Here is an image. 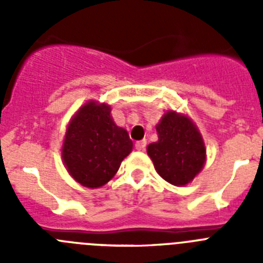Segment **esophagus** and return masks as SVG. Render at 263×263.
<instances>
[{"instance_id":"34e87169","label":"esophagus","mask_w":263,"mask_h":263,"mask_svg":"<svg viewBox=\"0 0 263 263\" xmlns=\"http://www.w3.org/2000/svg\"><path fill=\"white\" fill-rule=\"evenodd\" d=\"M146 145H147V141H146V139H142V141H138V142L136 143V148L138 152H142V150H145Z\"/></svg>"}]
</instances>
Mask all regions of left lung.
<instances>
[{
  "instance_id": "left-lung-1",
  "label": "left lung",
  "mask_w": 263,
  "mask_h": 263,
  "mask_svg": "<svg viewBox=\"0 0 263 263\" xmlns=\"http://www.w3.org/2000/svg\"><path fill=\"white\" fill-rule=\"evenodd\" d=\"M158 141L147 155L159 176L176 187L187 185L203 170L206 148L201 133L187 115L167 110L157 125Z\"/></svg>"
}]
</instances>
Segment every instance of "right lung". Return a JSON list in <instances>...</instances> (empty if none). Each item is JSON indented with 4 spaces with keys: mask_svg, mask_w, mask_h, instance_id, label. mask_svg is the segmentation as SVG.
<instances>
[{
    "mask_svg": "<svg viewBox=\"0 0 263 263\" xmlns=\"http://www.w3.org/2000/svg\"><path fill=\"white\" fill-rule=\"evenodd\" d=\"M110 105L89 100L72 116L63 139L62 159L69 175L87 188H99L117 174L133 150L126 130L116 125Z\"/></svg>",
    "mask_w": 263,
    "mask_h": 263,
    "instance_id": "right-lung-1",
    "label": "right lung"
}]
</instances>
